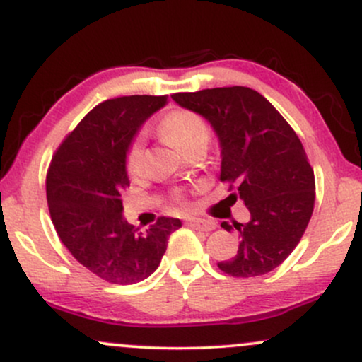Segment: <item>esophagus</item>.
<instances>
[{
	"mask_svg": "<svg viewBox=\"0 0 362 362\" xmlns=\"http://www.w3.org/2000/svg\"><path fill=\"white\" fill-rule=\"evenodd\" d=\"M189 226H192L194 230H201V231H213L216 228L214 221H209V219H201V218H189L187 219Z\"/></svg>",
	"mask_w": 362,
	"mask_h": 362,
	"instance_id": "1",
	"label": "esophagus"
}]
</instances>
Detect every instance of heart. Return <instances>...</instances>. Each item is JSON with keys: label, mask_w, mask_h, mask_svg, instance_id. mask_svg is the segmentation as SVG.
Masks as SVG:
<instances>
[{"label": "heart", "mask_w": 362, "mask_h": 362, "mask_svg": "<svg viewBox=\"0 0 362 362\" xmlns=\"http://www.w3.org/2000/svg\"><path fill=\"white\" fill-rule=\"evenodd\" d=\"M161 132L172 144L187 153L199 144L209 143V127L199 114L190 110H173L160 124ZM126 170L131 177H139L144 170V143L136 138L126 151Z\"/></svg>", "instance_id": "1"}]
</instances>
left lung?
<instances>
[{
    "instance_id": "8db88e82",
    "label": "left lung",
    "mask_w": 362,
    "mask_h": 362,
    "mask_svg": "<svg viewBox=\"0 0 362 362\" xmlns=\"http://www.w3.org/2000/svg\"><path fill=\"white\" fill-rule=\"evenodd\" d=\"M182 109L204 117L221 149L219 178L238 184L231 194L250 211L235 224L240 247L218 267L233 277L274 271L300 243L315 204V175L296 132L259 91L247 86L207 88L172 95ZM226 231L233 226L221 223Z\"/></svg>"
}]
</instances>
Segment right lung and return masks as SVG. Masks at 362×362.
I'll return each mask as SVG.
<instances>
[{
    "label": "right lung",
    "mask_w": 362,
    "mask_h": 362,
    "mask_svg": "<svg viewBox=\"0 0 362 362\" xmlns=\"http://www.w3.org/2000/svg\"><path fill=\"white\" fill-rule=\"evenodd\" d=\"M167 103V95L98 103L62 141L49 168V213L62 245L83 267L112 284H134L151 276L170 235L182 226L180 219L163 216L141 233L122 214L129 144Z\"/></svg>",
    "instance_id": "obj_1"
}]
</instances>
